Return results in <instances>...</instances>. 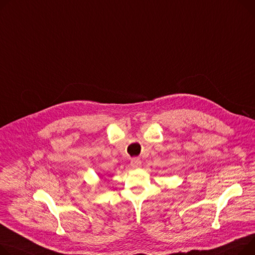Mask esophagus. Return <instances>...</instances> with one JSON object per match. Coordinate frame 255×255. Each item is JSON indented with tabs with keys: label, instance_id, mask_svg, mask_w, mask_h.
I'll use <instances>...</instances> for the list:
<instances>
[{
	"label": "esophagus",
	"instance_id": "obj_1",
	"mask_svg": "<svg viewBox=\"0 0 255 255\" xmlns=\"http://www.w3.org/2000/svg\"><path fill=\"white\" fill-rule=\"evenodd\" d=\"M140 165H141L140 160H139V159H136V158L132 159L131 162H130V166H131L132 168H138Z\"/></svg>",
	"mask_w": 255,
	"mask_h": 255
}]
</instances>
